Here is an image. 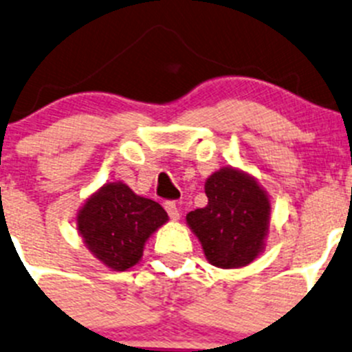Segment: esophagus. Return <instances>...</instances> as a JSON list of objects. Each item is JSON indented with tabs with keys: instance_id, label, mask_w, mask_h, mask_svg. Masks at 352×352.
<instances>
[{
	"instance_id": "1",
	"label": "esophagus",
	"mask_w": 352,
	"mask_h": 352,
	"mask_svg": "<svg viewBox=\"0 0 352 352\" xmlns=\"http://www.w3.org/2000/svg\"><path fill=\"white\" fill-rule=\"evenodd\" d=\"M165 209H166V212H168V216L172 219H179V208H177V204H175V201H166L165 202Z\"/></svg>"
}]
</instances>
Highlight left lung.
Returning <instances> with one entry per match:
<instances>
[{
  "mask_svg": "<svg viewBox=\"0 0 352 352\" xmlns=\"http://www.w3.org/2000/svg\"><path fill=\"white\" fill-rule=\"evenodd\" d=\"M206 208L187 214L206 258L221 269L250 264L264 248L271 202L265 190L240 170L225 166L206 180Z\"/></svg>",
  "mask_w": 352,
  "mask_h": 352,
  "instance_id": "1",
  "label": "left lung"
}]
</instances>
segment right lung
<instances>
[{
  "mask_svg": "<svg viewBox=\"0 0 352 352\" xmlns=\"http://www.w3.org/2000/svg\"><path fill=\"white\" fill-rule=\"evenodd\" d=\"M168 214L158 202L136 196L126 184H105L78 212V230L88 250L113 271L138 264L151 233Z\"/></svg>",
  "mask_w": 352,
  "mask_h": 352,
  "instance_id": "1",
  "label": "right lung"
}]
</instances>
